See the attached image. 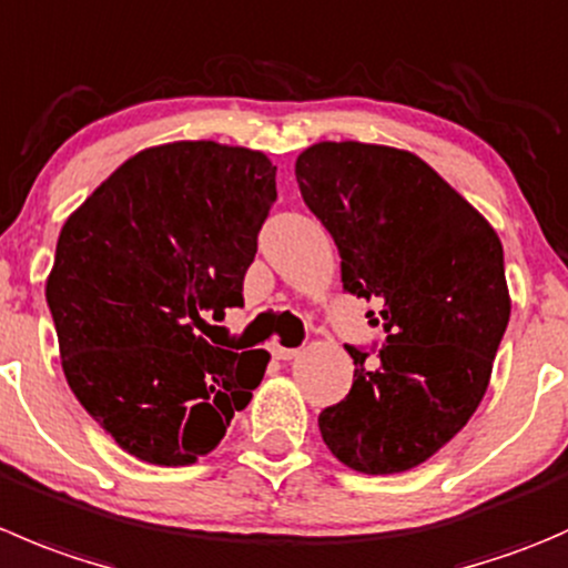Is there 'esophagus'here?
<instances>
[{"label": "esophagus", "instance_id": "esophagus-1", "mask_svg": "<svg viewBox=\"0 0 568 568\" xmlns=\"http://www.w3.org/2000/svg\"><path fill=\"white\" fill-rule=\"evenodd\" d=\"M272 355L277 361H294V357L302 355V349H294V346H283V344H272Z\"/></svg>", "mask_w": 568, "mask_h": 568}]
</instances>
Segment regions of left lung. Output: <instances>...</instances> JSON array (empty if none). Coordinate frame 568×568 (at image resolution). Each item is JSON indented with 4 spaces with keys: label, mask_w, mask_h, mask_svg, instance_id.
<instances>
[{
    "label": "left lung",
    "mask_w": 568,
    "mask_h": 568,
    "mask_svg": "<svg viewBox=\"0 0 568 568\" xmlns=\"http://www.w3.org/2000/svg\"><path fill=\"white\" fill-rule=\"evenodd\" d=\"M305 205L341 255V283L374 300L379 361L346 346L355 377L318 416L329 453L361 475H399L453 442L491 379L510 318L503 241L407 150L318 141L296 158Z\"/></svg>",
    "instance_id": "8db88e82"
}]
</instances>
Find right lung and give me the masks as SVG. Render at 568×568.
<instances>
[{
    "label": "right lung",
    "instance_id": "right-lung-1",
    "mask_svg": "<svg viewBox=\"0 0 568 568\" xmlns=\"http://www.w3.org/2000/svg\"><path fill=\"white\" fill-rule=\"evenodd\" d=\"M274 174L246 146H146L65 219L47 277L60 366L132 458L196 464L261 385L266 349H222L200 329L244 305Z\"/></svg>",
    "mask_w": 568,
    "mask_h": 568
}]
</instances>
